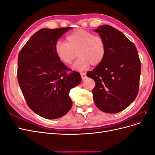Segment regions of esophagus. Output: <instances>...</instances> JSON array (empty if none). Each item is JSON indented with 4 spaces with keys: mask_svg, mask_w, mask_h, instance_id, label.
<instances>
[{
    "mask_svg": "<svg viewBox=\"0 0 155 155\" xmlns=\"http://www.w3.org/2000/svg\"><path fill=\"white\" fill-rule=\"evenodd\" d=\"M80 74H81V78H82L83 80V79H85L86 78V77H87L86 74H85L84 72H81Z\"/></svg>",
    "mask_w": 155,
    "mask_h": 155,
    "instance_id": "esophagus-1",
    "label": "esophagus"
}]
</instances>
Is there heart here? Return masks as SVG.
<instances>
[{
  "mask_svg": "<svg viewBox=\"0 0 155 155\" xmlns=\"http://www.w3.org/2000/svg\"><path fill=\"white\" fill-rule=\"evenodd\" d=\"M67 43L58 40L55 51L61 61L66 65L72 64L77 55L78 59L73 68L84 70L91 64L97 66L104 60L107 53L105 39L85 29H77L66 37Z\"/></svg>",
  "mask_w": 155,
  "mask_h": 155,
  "instance_id": "heart-1",
  "label": "heart"
}]
</instances>
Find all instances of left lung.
<instances>
[{
    "mask_svg": "<svg viewBox=\"0 0 155 155\" xmlns=\"http://www.w3.org/2000/svg\"><path fill=\"white\" fill-rule=\"evenodd\" d=\"M94 31L105 39L107 53L102 63L87 73L96 83L94 101L101 111L117 113L137 96L141 63L135 45L123 33L109 25H102Z\"/></svg>",
    "mask_w": 155,
    "mask_h": 155,
    "instance_id": "left-lung-1",
    "label": "left lung"
}]
</instances>
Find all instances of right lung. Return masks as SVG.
Returning <instances> with one entry per match:
<instances>
[{
    "label": "right lung",
    "instance_id": "right-lung-1",
    "mask_svg": "<svg viewBox=\"0 0 155 155\" xmlns=\"http://www.w3.org/2000/svg\"><path fill=\"white\" fill-rule=\"evenodd\" d=\"M70 28L39 30L18 55L17 79L27 105L46 119L59 118L67 113L72 106L70 89L81 81L79 73L67 74L70 68L55 51L56 41Z\"/></svg>",
    "mask_w": 155,
    "mask_h": 155
}]
</instances>
